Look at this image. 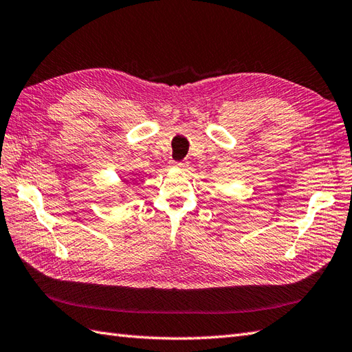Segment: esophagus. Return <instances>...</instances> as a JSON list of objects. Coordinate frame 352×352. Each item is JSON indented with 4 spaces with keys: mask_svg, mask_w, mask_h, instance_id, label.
<instances>
[{
    "mask_svg": "<svg viewBox=\"0 0 352 352\" xmlns=\"http://www.w3.org/2000/svg\"><path fill=\"white\" fill-rule=\"evenodd\" d=\"M173 167L184 170V168L188 167V161H179V162H175V164H173Z\"/></svg>",
    "mask_w": 352,
    "mask_h": 352,
    "instance_id": "34e87169",
    "label": "esophagus"
}]
</instances>
